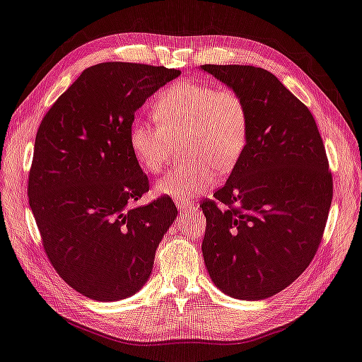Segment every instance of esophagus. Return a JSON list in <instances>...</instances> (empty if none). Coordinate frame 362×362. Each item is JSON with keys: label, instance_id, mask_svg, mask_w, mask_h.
<instances>
[{"label": "esophagus", "instance_id": "esophagus-1", "mask_svg": "<svg viewBox=\"0 0 362 362\" xmlns=\"http://www.w3.org/2000/svg\"><path fill=\"white\" fill-rule=\"evenodd\" d=\"M177 206H179L180 211H186V210L192 209V204H189V202H177Z\"/></svg>", "mask_w": 362, "mask_h": 362}]
</instances>
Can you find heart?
Returning <instances> with one entry per match:
<instances>
[{
  "label": "heart",
  "instance_id": "1",
  "mask_svg": "<svg viewBox=\"0 0 362 362\" xmlns=\"http://www.w3.org/2000/svg\"><path fill=\"white\" fill-rule=\"evenodd\" d=\"M158 124L134 119L129 144L139 165L160 173L175 144L191 163L171 170L155 183V192L189 202L217 182V170L229 173L241 160L250 136V114L241 94L229 87L179 83L164 90L152 105Z\"/></svg>",
  "mask_w": 362,
  "mask_h": 362
}]
</instances>
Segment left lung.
I'll return each instance as SVG.
<instances>
[{"mask_svg":"<svg viewBox=\"0 0 362 362\" xmlns=\"http://www.w3.org/2000/svg\"><path fill=\"white\" fill-rule=\"evenodd\" d=\"M201 69L237 90L250 114L241 160L214 199L199 204L204 262L225 294L262 300L300 276L320 247L333 199L325 148L309 109L269 71Z\"/></svg>","mask_w":362,"mask_h":362,"instance_id":"obj_1","label":"left lung"}]
</instances>
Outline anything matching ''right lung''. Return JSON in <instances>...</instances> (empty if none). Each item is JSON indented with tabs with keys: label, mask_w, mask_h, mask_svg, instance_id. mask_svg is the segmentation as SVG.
Returning a JSON list of instances; mask_svg holds the SVG:
<instances>
[{
	"label": "right lung",
	"mask_w": 362,
	"mask_h": 362,
	"mask_svg": "<svg viewBox=\"0 0 362 362\" xmlns=\"http://www.w3.org/2000/svg\"><path fill=\"white\" fill-rule=\"evenodd\" d=\"M179 75L125 62L94 65L40 124L29 206L56 272L93 300L115 302L142 288L177 216L168 197L133 207L149 180L130 149L129 129L146 99Z\"/></svg>",
	"instance_id": "add662e5"
}]
</instances>
